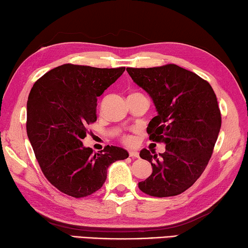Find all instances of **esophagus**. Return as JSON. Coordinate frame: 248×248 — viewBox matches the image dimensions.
Listing matches in <instances>:
<instances>
[{
    "mask_svg": "<svg viewBox=\"0 0 248 248\" xmlns=\"http://www.w3.org/2000/svg\"><path fill=\"white\" fill-rule=\"evenodd\" d=\"M129 157L138 158L140 157V153H138L137 150H129Z\"/></svg>",
    "mask_w": 248,
    "mask_h": 248,
    "instance_id": "1",
    "label": "esophagus"
}]
</instances>
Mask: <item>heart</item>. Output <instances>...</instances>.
<instances>
[{
  "label": "heart",
  "instance_id": "heart-1",
  "mask_svg": "<svg viewBox=\"0 0 248 248\" xmlns=\"http://www.w3.org/2000/svg\"><path fill=\"white\" fill-rule=\"evenodd\" d=\"M124 141L127 142V144H131V142L133 141V138L131 136H126L124 138Z\"/></svg>",
  "mask_w": 248,
  "mask_h": 248
}]
</instances>
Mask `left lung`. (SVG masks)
<instances>
[{"instance_id": "obj_1", "label": "left lung", "mask_w": 248, "mask_h": 248, "mask_svg": "<svg viewBox=\"0 0 248 248\" xmlns=\"http://www.w3.org/2000/svg\"><path fill=\"white\" fill-rule=\"evenodd\" d=\"M126 71L158 112L147 128L149 140L166 144L159 155L140 151L153 173L138 187L155 197L182 194L206 169L219 135L221 114L215 91L209 82L175 64Z\"/></svg>"}]
</instances>
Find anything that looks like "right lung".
Segmentation results:
<instances>
[{"instance_id":"obj_1","label":"right lung","mask_w":248,"mask_h":248,"mask_svg":"<svg viewBox=\"0 0 248 248\" xmlns=\"http://www.w3.org/2000/svg\"><path fill=\"white\" fill-rule=\"evenodd\" d=\"M125 67L64 64L34 82L27 101V135L43 174L61 192L86 197L102 187L108 168L128 158L107 146L100 154L82 145L87 126L97 121V100Z\"/></svg>"}]
</instances>
